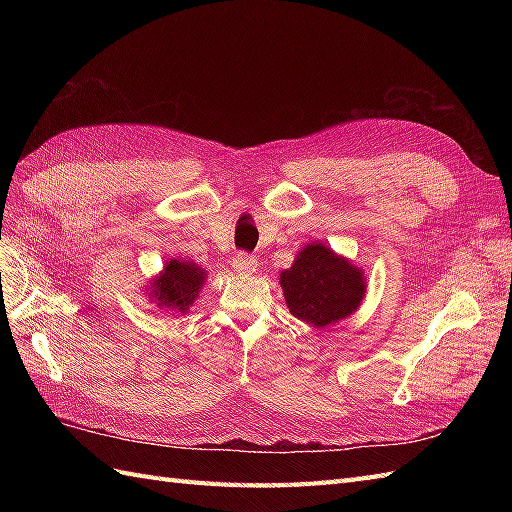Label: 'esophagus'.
I'll return each mask as SVG.
<instances>
[{"label":"esophagus","mask_w":512,"mask_h":512,"mask_svg":"<svg viewBox=\"0 0 512 512\" xmlns=\"http://www.w3.org/2000/svg\"><path fill=\"white\" fill-rule=\"evenodd\" d=\"M232 269H235L239 275H252L258 269V262L254 256L237 254L235 258H232Z\"/></svg>","instance_id":"1"}]
</instances>
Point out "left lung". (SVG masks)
<instances>
[{
    "mask_svg": "<svg viewBox=\"0 0 512 512\" xmlns=\"http://www.w3.org/2000/svg\"><path fill=\"white\" fill-rule=\"evenodd\" d=\"M284 299L294 318L324 329L352 316L367 292L361 267L322 241L303 245L292 265L280 273Z\"/></svg>",
    "mask_w": 512,
    "mask_h": 512,
    "instance_id": "1",
    "label": "left lung"
}]
</instances>
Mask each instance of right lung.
I'll return each mask as SVG.
<instances>
[{
	"instance_id": "obj_1",
	"label": "right lung",
	"mask_w": 512,
	"mask_h": 512,
	"mask_svg": "<svg viewBox=\"0 0 512 512\" xmlns=\"http://www.w3.org/2000/svg\"><path fill=\"white\" fill-rule=\"evenodd\" d=\"M207 282V271L185 258H170L164 262L160 273L151 277L145 286V297L156 303L166 314H188L196 303L203 284Z\"/></svg>"
}]
</instances>
